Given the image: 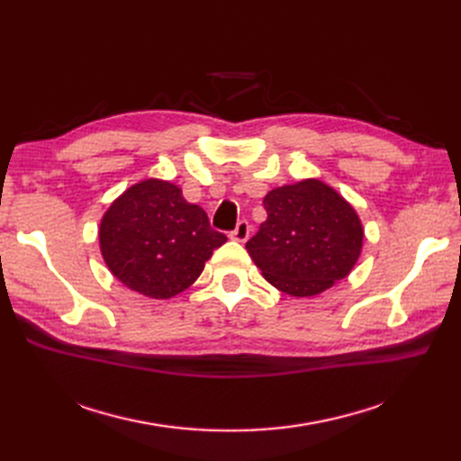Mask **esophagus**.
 Here are the masks:
<instances>
[{
	"label": "esophagus",
	"instance_id": "34e87169",
	"mask_svg": "<svg viewBox=\"0 0 461 461\" xmlns=\"http://www.w3.org/2000/svg\"><path fill=\"white\" fill-rule=\"evenodd\" d=\"M249 232H252V227H249L248 221H239V225L230 232V239L236 242H246L249 239Z\"/></svg>",
	"mask_w": 461,
	"mask_h": 461
}]
</instances>
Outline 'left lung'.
Instances as JSON below:
<instances>
[{
	"instance_id": "8db88e82",
	"label": "left lung",
	"mask_w": 461,
	"mask_h": 461,
	"mask_svg": "<svg viewBox=\"0 0 461 461\" xmlns=\"http://www.w3.org/2000/svg\"><path fill=\"white\" fill-rule=\"evenodd\" d=\"M263 205L267 219L246 249L275 288L310 298L350 275L364 246V225L332 186L305 178L273 188Z\"/></svg>"
}]
</instances>
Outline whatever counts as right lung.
<instances>
[{
  "instance_id": "right-lung-1",
  "label": "right lung",
  "mask_w": 461,
  "mask_h": 461,
  "mask_svg": "<svg viewBox=\"0 0 461 461\" xmlns=\"http://www.w3.org/2000/svg\"><path fill=\"white\" fill-rule=\"evenodd\" d=\"M225 242L203 209L161 178L124 190L100 222V252L109 271L127 288L156 300L186 290Z\"/></svg>"
}]
</instances>
